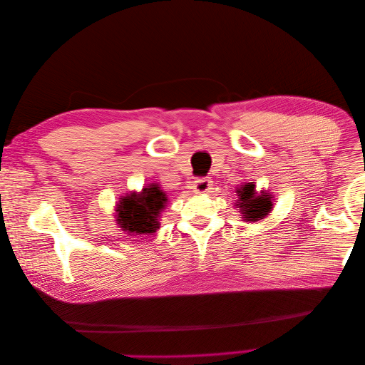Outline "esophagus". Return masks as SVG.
<instances>
[{
  "instance_id": "obj_1",
  "label": "esophagus",
  "mask_w": 365,
  "mask_h": 365,
  "mask_svg": "<svg viewBox=\"0 0 365 365\" xmlns=\"http://www.w3.org/2000/svg\"><path fill=\"white\" fill-rule=\"evenodd\" d=\"M193 189H195V193H207L210 189H212V181L207 178L196 180L193 184Z\"/></svg>"
}]
</instances>
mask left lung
I'll return each instance as SVG.
<instances>
[{
	"label": "left lung",
	"instance_id": "obj_1",
	"mask_svg": "<svg viewBox=\"0 0 365 365\" xmlns=\"http://www.w3.org/2000/svg\"><path fill=\"white\" fill-rule=\"evenodd\" d=\"M237 196H239V202L236 204V207L240 210V213L244 215L245 220H252V222H256V220L268 216V213L271 212L272 196L264 192H260V195H257L256 185L252 182H247L242 187H239Z\"/></svg>",
	"mask_w": 365,
	"mask_h": 365
}]
</instances>
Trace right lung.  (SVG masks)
<instances>
[{
  "label": "right lung",
  "mask_w": 365,
  "mask_h": 365,
  "mask_svg": "<svg viewBox=\"0 0 365 365\" xmlns=\"http://www.w3.org/2000/svg\"><path fill=\"white\" fill-rule=\"evenodd\" d=\"M168 202V196L158 184H149L140 193H128L120 197L115 207L117 224L126 233L149 235L160 228V213Z\"/></svg>",
  "instance_id": "right-lung-1"
}]
</instances>
